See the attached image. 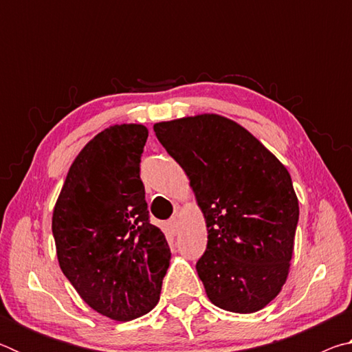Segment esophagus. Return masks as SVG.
Masks as SVG:
<instances>
[{
  "label": "esophagus",
  "instance_id": "34e87169",
  "mask_svg": "<svg viewBox=\"0 0 352 352\" xmlns=\"http://www.w3.org/2000/svg\"><path fill=\"white\" fill-rule=\"evenodd\" d=\"M168 225H169V230L172 231V233H174V234L178 233V217H177V216L172 217V219L169 220Z\"/></svg>",
  "mask_w": 352,
  "mask_h": 352
}]
</instances>
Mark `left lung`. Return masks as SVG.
Returning <instances> with one entry per match:
<instances>
[{"label": "left lung", "mask_w": 352, "mask_h": 352, "mask_svg": "<svg viewBox=\"0 0 352 352\" xmlns=\"http://www.w3.org/2000/svg\"><path fill=\"white\" fill-rule=\"evenodd\" d=\"M155 135L190 182L208 228L199 278L214 306L261 311L289 275L298 199L284 164L219 115L158 122Z\"/></svg>", "instance_id": "1"}]
</instances>
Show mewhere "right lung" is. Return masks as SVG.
Instances as JSON below:
<instances>
[{
    "mask_svg": "<svg viewBox=\"0 0 352 352\" xmlns=\"http://www.w3.org/2000/svg\"><path fill=\"white\" fill-rule=\"evenodd\" d=\"M147 136L141 124L94 136L71 164L52 212L63 275L88 306L116 321L157 306L170 259L140 178Z\"/></svg>",
    "mask_w": 352,
    "mask_h": 352,
    "instance_id": "obj_1",
    "label": "right lung"
}]
</instances>
